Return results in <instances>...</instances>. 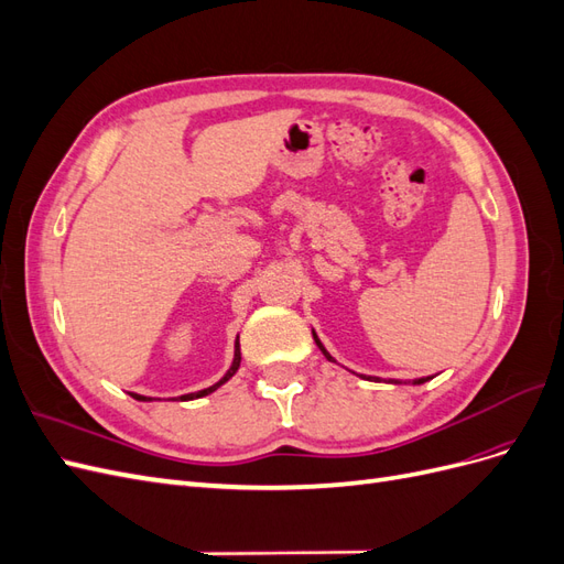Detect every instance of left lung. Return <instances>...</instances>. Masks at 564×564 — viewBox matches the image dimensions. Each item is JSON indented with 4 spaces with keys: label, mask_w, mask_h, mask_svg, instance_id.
Returning <instances> with one entry per match:
<instances>
[{
    "label": "left lung",
    "mask_w": 564,
    "mask_h": 564,
    "mask_svg": "<svg viewBox=\"0 0 564 564\" xmlns=\"http://www.w3.org/2000/svg\"><path fill=\"white\" fill-rule=\"evenodd\" d=\"M313 338H315V344H317V348H319V350H322V352H324V357H327V360H334V357H332V355H329V352H327V350H324V346H322V344H319V338H317V336H315V332H313ZM425 381H429V377H425V379H416V381H414V383H425Z\"/></svg>",
    "instance_id": "1"
}]
</instances>
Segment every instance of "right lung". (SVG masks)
I'll return each mask as SVG.
<instances>
[{
  "label": "right lung",
  "instance_id": "1",
  "mask_svg": "<svg viewBox=\"0 0 564 564\" xmlns=\"http://www.w3.org/2000/svg\"><path fill=\"white\" fill-rule=\"evenodd\" d=\"M240 362H242V355H240V344H235V360H232V367L228 369V373L224 379H220L218 383H214V386H209V388H204V390H197V392H187V395H181V400H195V398H204V395H209V392H214L218 386H224L228 379H232L235 377V371L240 369ZM131 398H135V400H141V402H150V398H143V395H133Z\"/></svg>",
  "mask_w": 564,
  "mask_h": 564
}]
</instances>
